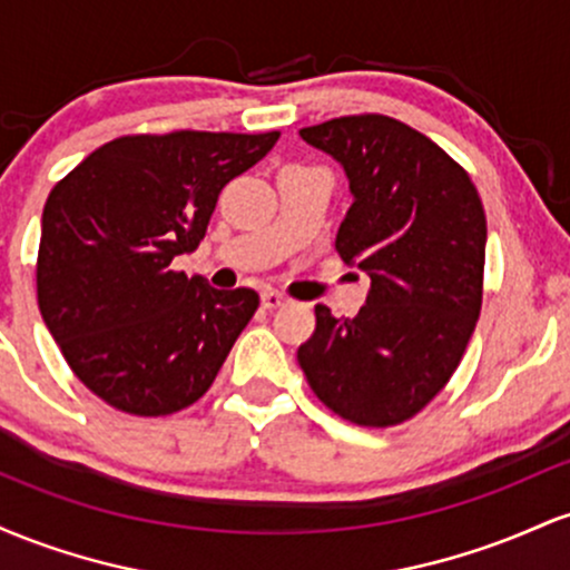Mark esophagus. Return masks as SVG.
<instances>
[{
    "mask_svg": "<svg viewBox=\"0 0 570 570\" xmlns=\"http://www.w3.org/2000/svg\"><path fill=\"white\" fill-rule=\"evenodd\" d=\"M286 303H289V299H286L284 294L276 292V289H265L263 292V307H267V311H273V307H281Z\"/></svg>",
    "mask_w": 570,
    "mask_h": 570,
    "instance_id": "esophagus-1",
    "label": "esophagus"
}]
</instances>
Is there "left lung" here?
<instances>
[{"label": "left lung", "instance_id": "obj_1", "mask_svg": "<svg viewBox=\"0 0 570 570\" xmlns=\"http://www.w3.org/2000/svg\"><path fill=\"white\" fill-rule=\"evenodd\" d=\"M299 136L345 168L353 203L335 248L370 294L353 318L316 305L297 362L343 421L399 426L448 385L480 318L485 208L469 174L394 117H335Z\"/></svg>", "mask_w": 570, "mask_h": 570}]
</instances>
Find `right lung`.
Returning <instances> with one entry per match:
<instances>
[{"mask_svg":"<svg viewBox=\"0 0 570 570\" xmlns=\"http://www.w3.org/2000/svg\"><path fill=\"white\" fill-rule=\"evenodd\" d=\"M278 136H120L50 189L39 313L71 372L115 410L160 417L198 402L252 322L257 292L214 289L171 259L198 248L222 187Z\"/></svg>","mask_w":570,"mask_h":570,"instance_id":"1","label":"right lung"}]
</instances>
